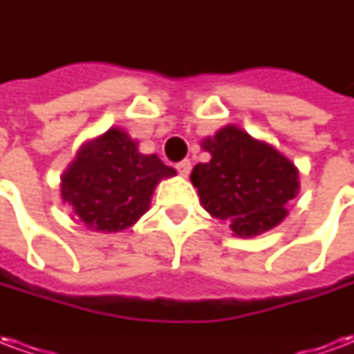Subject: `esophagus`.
Here are the masks:
<instances>
[{"instance_id": "obj_1", "label": "esophagus", "mask_w": 354, "mask_h": 354, "mask_svg": "<svg viewBox=\"0 0 354 354\" xmlns=\"http://www.w3.org/2000/svg\"><path fill=\"white\" fill-rule=\"evenodd\" d=\"M176 170H178V174H180V176L187 178V176H189V172H192V161H189V159H184V161H180L176 165Z\"/></svg>"}]
</instances>
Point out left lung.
Listing matches in <instances>:
<instances>
[{"label":"left lung","mask_w":354,"mask_h":354,"mask_svg":"<svg viewBox=\"0 0 354 354\" xmlns=\"http://www.w3.org/2000/svg\"><path fill=\"white\" fill-rule=\"evenodd\" d=\"M201 147L210 161L195 165L192 184L208 214L239 237H256L286 218L299 192V170L288 157L237 124H225Z\"/></svg>","instance_id":"8db88e82"}]
</instances>
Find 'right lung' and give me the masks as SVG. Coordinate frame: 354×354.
Wrapping results in <instances>:
<instances>
[{"label":"right lung","instance_id":"1","mask_svg":"<svg viewBox=\"0 0 354 354\" xmlns=\"http://www.w3.org/2000/svg\"><path fill=\"white\" fill-rule=\"evenodd\" d=\"M172 176V167L155 153H140L129 132L111 127L80 147L60 176V199L88 230L115 233L138 222L157 184Z\"/></svg>","mask_w":354,"mask_h":354}]
</instances>
